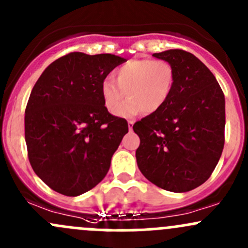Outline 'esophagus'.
<instances>
[{
    "label": "esophagus",
    "mask_w": 248,
    "mask_h": 248,
    "mask_svg": "<svg viewBox=\"0 0 248 248\" xmlns=\"http://www.w3.org/2000/svg\"><path fill=\"white\" fill-rule=\"evenodd\" d=\"M133 124H134V121H132V120H129V121H128V128H129V131H132V129H133Z\"/></svg>",
    "instance_id": "obj_1"
}]
</instances>
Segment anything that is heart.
Wrapping results in <instances>:
<instances>
[{"mask_svg":"<svg viewBox=\"0 0 248 248\" xmlns=\"http://www.w3.org/2000/svg\"><path fill=\"white\" fill-rule=\"evenodd\" d=\"M114 79L108 78L101 85L104 107L116 114L128 95L117 115L132 117L140 111L152 114L163 108L174 89L175 71L164 60L133 59L114 72Z\"/></svg>","mask_w":248,"mask_h":248,"instance_id":"1","label":"heart"}]
</instances>
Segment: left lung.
Wrapping results in <instances>:
<instances>
[{
	"label": "left lung",
	"instance_id": "8db88e82",
	"mask_svg": "<svg viewBox=\"0 0 248 248\" xmlns=\"http://www.w3.org/2000/svg\"><path fill=\"white\" fill-rule=\"evenodd\" d=\"M152 56L175 71L168 102L133 124L140 138L136 151L141 174L170 192H188L204 184L224 146L226 102L216 78L193 54L171 49Z\"/></svg>",
	"mask_w": 248,
	"mask_h": 248
}]
</instances>
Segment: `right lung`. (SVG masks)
<instances>
[{
    "mask_svg": "<svg viewBox=\"0 0 248 248\" xmlns=\"http://www.w3.org/2000/svg\"><path fill=\"white\" fill-rule=\"evenodd\" d=\"M126 61L111 54L71 52L46 67L25 110L32 169L54 191L77 197L108 172L128 124L103 104L101 85Z\"/></svg>",
    "mask_w": 248,
    "mask_h": 248,
    "instance_id": "right-lung-1",
    "label": "right lung"
}]
</instances>
